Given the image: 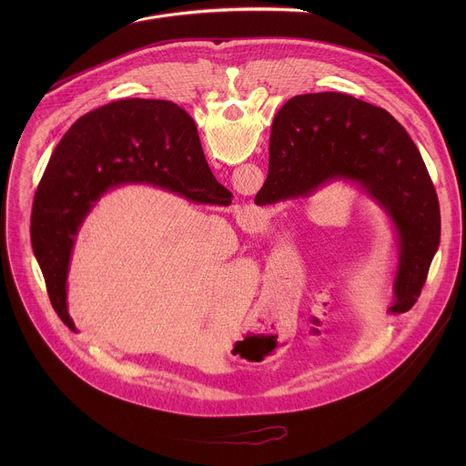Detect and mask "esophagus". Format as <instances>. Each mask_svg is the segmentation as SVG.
Segmentation results:
<instances>
[{
  "label": "esophagus",
  "instance_id": "esophagus-1",
  "mask_svg": "<svg viewBox=\"0 0 466 466\" xmlns=\"http://www.w3.org/2000/svg\"><path fill=\"white\" fill-rule=\"evenodd\" d=\"M245 208H247V207H245ZM245 216H247V218H252V210L247 208V210H245Z\"/></svg>",
  "mask_w": 466,
  "mask_h": 466
}]
</instances>
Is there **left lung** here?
<instances>
[{
	"instance_id": "8db88e82",
	"label": "left lung",
	"mask_w": 466,
	"mask_h": 466,
	"mask_svg": "<svg viewBox=\"0 0 466 466\" xmlns=\"http://www.w3.org/2000/svg\"><path fill=\"white\" fill-rule=\"evenodd\" d=\"M177 112L197 128L180 106ZM331 182L356 186L390 223L396 269L389 313L408 311L441 239L437 191L417 146L380 106L338 92L295 96L273 121L269 173L256 203L299 201Z\"/></svg>"
}]
</instances>
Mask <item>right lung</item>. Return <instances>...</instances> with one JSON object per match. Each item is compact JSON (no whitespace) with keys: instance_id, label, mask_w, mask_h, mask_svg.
Segmentation results:
<instances>
[{"instance_id":"obj_1","label":"right lung","mask_w":466,"mask_h":466,"mask_svg":"<svg viewBox=\"0 0 466 466\" xmlns=\"http://www.w3.org/2000/svg\"><path fill=\"white\" fill-rule=\"evenodd\" d=\"M127 184L158 186L197 205L232 203L175 103L121 99L79 117L49 158L31 216L51 306L72 329L68 273L79 230L106 191Z\"/></svg>"}]
</instances>
